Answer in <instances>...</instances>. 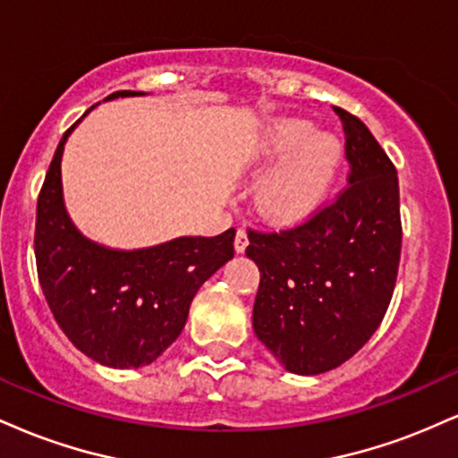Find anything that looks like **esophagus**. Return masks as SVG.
Instances as JSON below:
<instances>
[{
    "instance_id": "obj_1",
    "label": "esophagus",
    "mask_w": 458,
    "mask_h": 458,
    "mask_svg": "<svg viewBox=\"0 0 458 458\" xmlns=\"http://www.w3.org/2000/svg\"><path fill=\"white\" fill-rule=\"evenodd\" d=\"M247 243H250V239H247V233L243 228H239V230H236V236H234L236 254H243V251L247 250Z\"/></svg>"
}]
</instances>
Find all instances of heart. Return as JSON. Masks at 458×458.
Masks as SVG:
<instances>
[{
    "mask_svg": "<svg viewBox=\"0 0 458 458\" xmlns=\"http://www.w3.org/2000/svg\"><path fill=\"white\" fill-rule=\"evenodd\" d=\"M256 165H276L256 193L259 211L277 224H295L327 198L343 161V144L331 133H317L310 120L277 118L251 148Z\"/></svg>",
    "mask_w": 458,
    "mask_h": 458,
    "instance_id": "b5f03b06",
    "label": "heart"
}]
</instances>
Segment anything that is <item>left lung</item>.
Instances as JSON below:
<instances>
[{
	"instance_id": "8db88e82",
	"label": "left lung",
	"mask_w": 458,
	"mask_h": 458,
	"mask_svg": "<svg viewBox=\"0 0 458 458\" xmlns=\"http://www.w3.org/2000/svg\"><path fill=\"white\" fill-rule=\"evenodd\" d=\"M334 112L351 165L344 191L297 228L247 233L245 254L260 271L251 325L295 375L338 368L370 340L401 262L396 167L360 118Z\"/></svg>"
}]
</instances>
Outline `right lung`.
Returning <instances> with one entry per match:
<instances>
[{
    "mask_svg": "<svg viewBox=\"0 0 458 458\" xmlns=\"http://www.w3.org/2000/svg\"><path fill=\"white\" fill-rule=\"evenodd\" d=\"M141 94L123 90L105 101ZM77 124L62 135L36 207L40 286L57 325L83 355L120 370L148 366L181 335L198 288L234 256V228L141 250L94 243L68 217L62 193V155Z\"/></svg>",
    "mask_w": 458,
    "mask_h": 458,
    "instance_id": "1",
    "label": "right lung"
}]
</instances>
